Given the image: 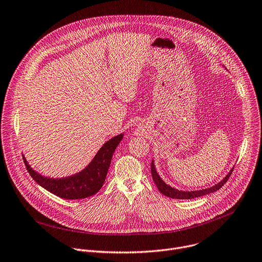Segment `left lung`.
I'll use <instances>...</instances> for the list:
<instances>
[{"label": "left lung", "instance_id": "1", "mask_svg": "<svg viewBox=\"0 0 262 262\" xmlns=\"http://www.w3.org/2000/svg\"><path fill=\"white\" fill-rule=\"evenodd\" d=\"M233 170V167L229 170V172L227 173V175L217 184H215L214 186L212 187H209V188H206V189H202V190H194V191H183V190H179V189H176L173 188L169 185H167L161 178L160 176L157 173L156 171V168H155V165H154V161L152 160L151 162V173H152V178H153V181L155 183V185L157 186L159 192H161L163 195L167 196V198H170V199H177V200H191V199H195V198H200V196H203V195H206V194H210V193H213L217 190H219L228 180V178L230 177L231 172Z\"/></svg>", "mask_w": 262, "mask_h": 262}]
</instances>
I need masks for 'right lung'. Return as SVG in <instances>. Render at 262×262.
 Instances as JSON below:
<instances>
[{"instance_id": "add662e5", "label": "right lung", "mask_w": 262, "mask_h": 262, "mask_svg": "<svg viewBox=\"0 0 262 262\" xmlns=\"http://www.w3.org/2000/svg\"><path fill=\"white\" fill-rule=\"evenodd\" d=\"M123 138L120 134L107 141L98 151L91 163L75 175L64 178L45 177L35 170L27 161H24L31 177L43 188L52 194L64 200H80L96 194L103 186L113 153Z\"/></svg>"}]
</instances>
